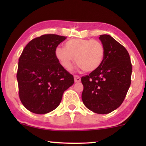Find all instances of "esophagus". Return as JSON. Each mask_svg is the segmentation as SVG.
<instances>
[{
    "instance_id": "1",
    "label": "esophagus",
    "mask_w": 146,
    "mask_h": 146,
    "mask_svg": "<svg viewBox=\"0 0 146 146\" xmlns=\"http://www.w3.org/2000/svg\"><path fill=\"white\" fill-rule=\"evenodd\" d=\"M74 80H75V82H76V83L80 82L81 81V78H80V77L78 76V75H75Z\"/></svg>"
}]
</instances>
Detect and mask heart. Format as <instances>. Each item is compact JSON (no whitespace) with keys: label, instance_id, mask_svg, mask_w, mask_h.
I'll list each match as a JSON object with an SVG mask.
<instances>
[{"label":"heart","instance_id":"b5f03b06","mask_svg":"<svg viewBox=\"0 0 146 146\" xmlns=\"http://www.w3.org/2000/svg\"><path fill=\"white\" fill-rule=\"evenodd\" d=\"M56 56L65 69L71 70L75 60L86 72L96 71L104 58V48L101 42L94 40L75 38L66 42V48L58 46Z\"/></svg>","mask_w":146,"mask_h":146}]
</instances>
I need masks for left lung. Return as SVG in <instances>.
I'll list each match as a JSON object with an SVG mask.
<instances>
[{"mask_svg":"<svg viewBox=\"0 0 146 146\" xmlns=\"http://www.w3.org/2000/svg\"><path fill=\"white\" fill-rule=\"evenodd\" d=\"M104 48L101 66L81 79L82 100L88 109L108 114L121 106L131 83L132 64L128 51L110 35L99 38Z\"/></svg>","mask_w":146,"mask_h":146,"instance_id":"8db88e82","label":"left lung"}]
</instances>
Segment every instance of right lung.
Instances as JSON below:
<instances>
[{
    "label": "right lung",
    "instance_id": "right-lung-1",
    "mask_svg": "<svg viewBox=\"0 0 146 146\" xmlns=\"http://www.w3.org/2000/svg\"><path fill=\"white\" fill-rule=\"evenodd\" d=\"M66 38L45 34L30 41L18 62L17 80L20 100L36 114H46L60 105L64 92L74 83L71 74L56 56V48Z\"/></svg>",
    "mask_w": 146,
    "mask_h": 146
}]
</instances>
